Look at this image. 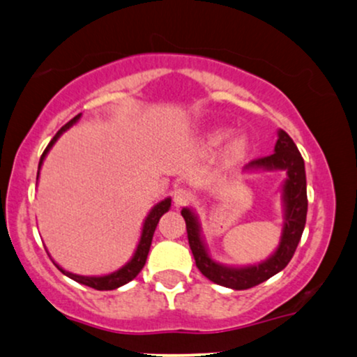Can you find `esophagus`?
Segmentation results:
<instances>
[{"label": "esophagus", "mask_w": 357, "mask_h": 357, "mask_svg": "<svg viewBox=\"0 0 357 357\" xmlns=\"http://www.w3.org/2000/svg\"><path fill=\"white\" fill-rule=\"evenodd\" d=\"M191 199H192V196H191V192L188 191V189L179 188V189H176L174 194H173V202H174L176 207L186 206Z\"/></svg>", "instance_id": "34e87169"}]
</instances>
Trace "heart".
Returning a JSON list of instances; mask_svg holds the SVG:
<instances>
[{"mask_svg":"<svg viewBox=\"0 0 357 357\" xmlns=\"http://www.w3.org/2000/svg\"><path fill=\"white\" fill-rule=\"evenodd\" d=\"M227 135V130L222 128V126H218V128H212L211 132L204 135V148L206 150H214L218 148L222 139ZM250 142L247 133L243 132H234L225 139V145L222 148V156L225 161L229 163H236V161H241L242 158H245L247 151H249Z\"/></svg>","mask_w":357,"mask_h":357,"instance_id":"heart-1","label":"heart"}]
</instances>
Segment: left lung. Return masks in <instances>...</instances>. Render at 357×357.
I'll use <instances>...</instances> for the list:
<instances>
[{"label":"left lung","mask_w":357,"mask_h":357,"mask_svg":"<svg viewBox=\"0 0 357 357\" xmlns=\"http://www.w3.org/2000/svg\"><path fill=\"white\" fill-rule=\"evenodd\" d=\"M273 155L250 161L243 166V173L255 171H285L287 178L280 186L282 199L283 224L280 242L267 259L249 265H227L212 259L206 238L202 236L199 215L191 207H183L181 215L186 220L188 241L191 247L196 267L199 272L218 285L232 288V290H247L265 282L273 275L282 272L295 254L301 234L306 224V174L305 161L293 139L283 130L277 132Z\"/></svg>","instance_id":"obj_1"}]
</instances>
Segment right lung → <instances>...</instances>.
I'll return each instance as SVG.
<instances>
[{
    "label": "right lung",
    "instance_id": "right-lung-1",
    "mask_svg": "<svg viewBox=\"0 0 357 357\" xmlns=\"http://www.w3.org/2000/svg\"><path fill=\"white\" fill-rule=\"evenodd\" d=\"M80 116L82 114H79L77 116H74L69 123H66L62 126L61 130L56 133V137L51 139V143H49L46 150H44L43 156H40L39 160V166H38V179H39V173H40V168H43L44 165V160H46L47 153L51 151V148L56 145V142L59 138H61V135L67 132V130L70 128V126H74L77 121L80 120ZM171 207V197H165L163 201H160L158 204H155L150 209V212L146 214L145 220H143V225H142V234H139V241L137 243V249H135L132 259L126 261L125 265H121L119 270H115V272H110V273H105V275H77V273H72L69 270L62 268L61 265L56 264V267L61 270L62 273L66 275V277H69L74 280V282L77 283H82L85 287H90V288H96V290H115V288H120L126 285L128 282H132V280L137 277V275L142 272V268L145 267L146 264V257H148V252H150V247H151V241H153V234L156 231V225L160 222L161 215L166 214V212L169 211Z\"/></svg>",
    "mask_w": 357,
    "mask_h": 357
}]
</instances>
